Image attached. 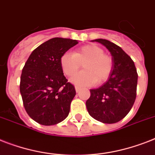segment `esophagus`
Returning <instances> with one entry per match:
<instances>
[{
    "label": "esophagus",
    "instance_id": "obj_1",
    "mask_svg": "<svg viewBox=\"0 0 155 155\" xmlns=\"http://www.w3.org/2000/svg\"><path fill=\"white\" fill-rule=\"evenodd\" d=\"M75 91H76V92H79V91L81 90V87H79V86H75Z\"/></svg>",
    "mask_w": 155,
    "mask_h": 155
}]
</instances>
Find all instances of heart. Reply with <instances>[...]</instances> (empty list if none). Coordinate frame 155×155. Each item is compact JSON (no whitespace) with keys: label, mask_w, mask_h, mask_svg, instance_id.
Here are the masks:
<instances>
[{"label":"heart","mask_w":155,"mask_h":155,"mask_svg":"<svg viewBox=\"0 0 155 155\" xmlns=\"http://www.w3.org/2000/svg\"><path fill=\"white\" fill-rule=\"evenodd\" d=\"M84 63V71L74 74ZM63 72L71 78V82L76 85H92L97 82L101 84L110 76L113 68V60L110 56L104 54L100 47L95 45L83 46L72 53L65 52L60 59Z\"/></svg>","instance_id":"obj_1"}]
</instances>
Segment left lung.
Masks as SVG:
<instances>
[{"mask_svg":"<svg viewBox=\"0 0 155 155\" xmlns=\"http://www.w3.org/2000/svg\"><path fill=\"white\" fill-rule=\"evenodd\" d=\"M110 51L113 68L107 81L91 89L86 102L89 114L104 123H115L129 113L136 98L138 74L131 58L121 48L105 39H95Z\"/></svg>","mask_w":155,"mask_h":155,"instance_id":"obj_1","label":"left lung"}]
</instances>
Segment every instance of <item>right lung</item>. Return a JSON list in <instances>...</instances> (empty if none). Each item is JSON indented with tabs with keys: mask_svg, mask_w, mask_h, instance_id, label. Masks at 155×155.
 <instances>
[{
	"mask_svg": "<svg viewBox=\"0 0 155 155\" xmlns=\"http://www.w3.org/2000/svg\"><path fill=\"white\" fill-rule=\"evenodd\" d=\"M78 43L61 37L50 39L32 51L24 66L20 84L24 107L41 125H55L68 115L75 90L64 75L60 59Z\"/></svg>",
	"mask_w": 155,
	"mask_h": 155,
	"instance_id": "add662e5",
	"label": "right lung"
}]
</instances>
